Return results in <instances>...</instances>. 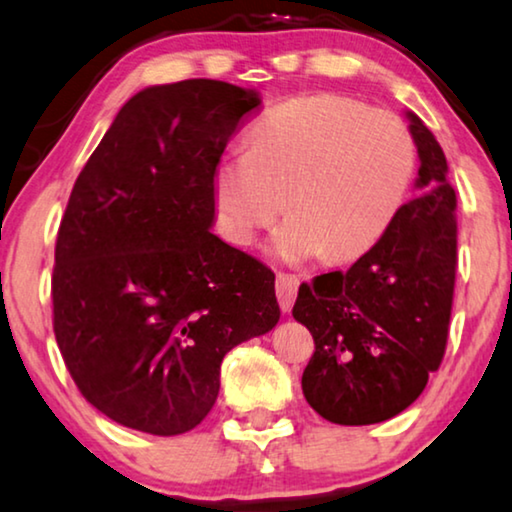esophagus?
<instances>
[{
	"instance_id": "34e87169",
	"label": "esophagus",
	"mask_w": 512,
	"mask_h": 512,
	"mask_svg": "<svg viewBox=\"0 0 512 512\" xmlns=\"http://www.w3.org/2000/svg\"><path fill=\"white\" fill-rule=\"evenodd\" d=\"M301 280L294 273H278L276 278V294H278V304L283 308V313H290L294 306V299H297Z\"/></svg>"
}]
</instances>
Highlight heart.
Segmentation results:
<instances>
[{"mask_svg": "<svg viewBox=\"0 0 512 512\" xmlns=\"http://www.w3.org/2000/svg\"><path fill=\"white\" fill-rule=\"evenodd\" d=\"M415 167V139L401 115L315 92L266 111L250 132V150L222 157L215 211L222 234L250 246L290 206L294 215L273 236V255L290 264L320 255L352 262L390 229Z\"/></svg>", "mask_w": 512, "mask_h": 512, "instance_id": "1", "label": "heart"}]
</instances>
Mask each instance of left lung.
Listing matches in <instances>:
<instances>
[{"mask_svg":"<svg viewBox=\"0 0 512 512\" xmlns=\"http://www.w3.org/2000/svg\"><path fill=\"white\" fill-rule=\"evenodd\" d=\"M420 169L417 197L348 271L299 287L294 320L315 352L301 390L334 424H376L420 397L443 362L457 273V197L427 125L408 113Z\"/></svg>","mask_w":512,"mask_h":512,"instance_id":"8db88e82","label":"left lung"}]
</instances>
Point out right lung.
<instances>
[{"label":"right lung","mask_w":512,"mask_h":512,"mask_svg":"<svg viewBox=\"0 0 512 512\" xmlns=\"http://www.w3.org/2000/svg\"><path fill=\"white\" fill-rule=\"evenodd\" d=\"M255 90L211 78L129 99L60 222L53 331L85 399L122 427L176 436L220 392L234 345L276 327L273 271L218 239L213 176Z\"/></svg>","instance_id":"right-lung-1"}]
</instances>
